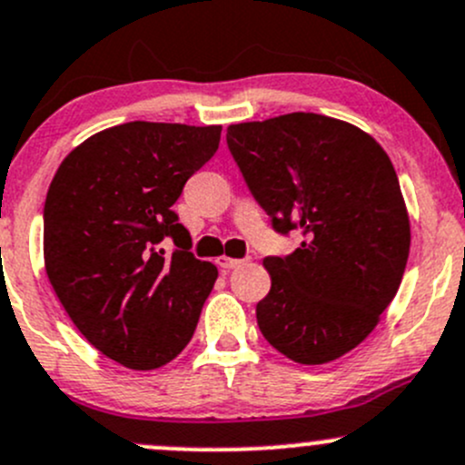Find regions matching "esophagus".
Wrapping results in <instances>:
<instances>
[{
	"label": "esophagus",
	"instance_id": "1",
	"mask_svg": "<svg viewBox=\"0 0 465 465\" xmlns=\"http://www.w3.org/2000/svg\"><path fill=\"white\" fill-rule=\"evenodd\" d=\"M216 262H218L220 270L229 272V270H236V267H241L245 261H238V258H229V256H220Z\"/></svg>",
	"mask_w": 465,
	"mask_h": 465
}]
</instances>
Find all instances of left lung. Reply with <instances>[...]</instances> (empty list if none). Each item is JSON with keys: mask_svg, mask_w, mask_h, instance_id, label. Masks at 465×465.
Returning <instances> with one entry per match:
<instances>
[{"mask_svg": "<svg viewBox=\"0 0 465 465\" xmlns=\"http://www.w3.org/2000/svg\"><path fill=\"white\" fill-rule=\"evenodd\" d=\"M227 144L273 229L305 236L287 258L262 261V336L294 363L341 359L379 325L408 262L410 216L388 153L319 114L229 124Z\"/></svg>", "mask_w": 465, "mask_h": 465, "instance_id": "1", "label": "left lung"}]
</instances>
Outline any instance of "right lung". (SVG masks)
I'll use <instances>...</instances> for the list:
<instances>
[{"label":"right lung","instance_id":"obj_1","mask_svg":"<svg viewBox=\"0 0 465 465\" xmlns=\"http://www.w3.org/2000/svg\"><path fill=\"white\" fill-rule=\"evenodd\" d=\"M223 126L126 122L62 160L44 204V267L68 319L129 370L167 365L192 341L216 265L189 252L173 213ZM171 235V257L154 245Z\"/></svg>","mask_w":465,"mask_h":465}]
</instances>
